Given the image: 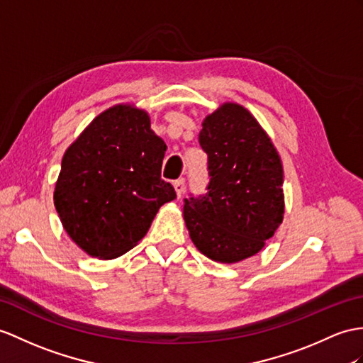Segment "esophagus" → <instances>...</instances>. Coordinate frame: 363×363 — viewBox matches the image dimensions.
<instances>
[{"mask_svg": "<svg viewBox=\"0 0 363 363\" xmlns=\"http://www.w3.org/2000/svg\"><path fill=\"white\" fill-rule=\"evenodd\" d=\"M174 188H175V192H177V197L182 199L183 192H184V188H186V183H184V179H179L174 182Z\"/></svg>", "mask_w": 363, "mask_h": 363, "instance_id": "obj_1", "label": "esophagus"}]
</instances>
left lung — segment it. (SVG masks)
<instances>
[{"instance_id": "1", "label": "left lung", "mask_w": 363, "mask_h": 363, "mask_svg": "<svg viewBox=\"0 0 363 363\" xmlns=\"http://www.w3.org/2000/svg\"><path fill=\"white\" fill-rule=\"evenodd\" d=\"M201 126L209 183L205 194L184 199L183 217L201 254L235 263L257 254L284 220V167L243 106L225 103Z\"/></svg>"}]
</instances>
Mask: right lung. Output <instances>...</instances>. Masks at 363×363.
I'll list each match as a JSON object with an SVG mask.
<instances>
[{
	"instance_id": "right-lung-1",
	"label": "right lung",
	"mask_w": 363,
	"mask_h": 363,
	"mask_svg": "<svg viewBox=\"0 0 363 363\" xmlns=\"http://www.w3.org/2000/svg\"><path fill=\"white\" fill-rule=\"evenodd\" d=\"M164 141L128 104L100 113L65 152L54 201L69 237L92 257L115 259L143 238L177 197L162 179Z\"/></svg>"
}]
</instances>
